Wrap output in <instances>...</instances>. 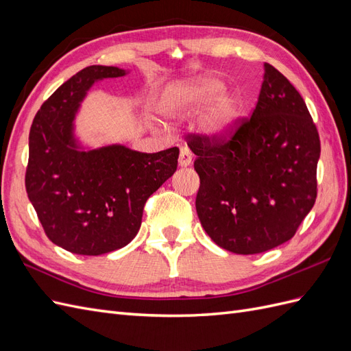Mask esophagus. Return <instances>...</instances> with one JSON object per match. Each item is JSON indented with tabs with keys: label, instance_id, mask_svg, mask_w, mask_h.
<instances>
[{
	"label": "esophagus",
	"instance_id": "1",
	"mask_svg": "<svg viewBox=\"0 0 351 351\" xmlns=\"http://www.w3.org/2000/svg\"><path fill=\"white\" fill-rule=\"evenodd\" d=\"M192 152H190V149L187 146H182V149H180V156H178V164L182 167H189L190 164H192Z\"/></svg>",
	"mask_w": 351,
	"mask_h": 351
}]
</instances>
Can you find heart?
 <instances>
[{
  "label": "heart",
  "mask_w": 351,
  "mask_h": 351,
  "mask_svg": "<svg viewBox=\"0 0 351 351\" xmlns=\"http://www.w3.org/2000/svg\"><path fill=\"white\" fill-rule=\"evenodd\" d=\"M202 125L209 134H221L228 130L236 117V99L227 89H219L215 79H200L192 88L182 92L171 102L184 105L189 108H200L210 97Z\"/></svg>",
  "instance_id": "b5f03b06"
}]
</instances>
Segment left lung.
I'll use <instances>...</instances> for the list:
<instances>
[{
    "label": "left lung",
    "instance_id": "8db88e82",
    "mask_svg": "<svg viewBox=\"0 0 351 351\" xmlns=\"http://www.w3.org/2000/svg\"><path fill=\"white\" fill-rule=\"evenodd\" d=\"M250 117L221 134L189 133L200 178L196 212L219 247L256 254L289 241L313 208L321 141L302 95L263 64Z\"/></svg>",
    "mask_w": 351,
    "mask_h": 351
}]
</instances>
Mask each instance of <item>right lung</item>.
Masks as SVG:
<instances>
[{
    "mask_svg": "<svg viewBox=\"0 0 351 351\" xmlns=\"http://www.w3.org/2000/svg\"><path fill=\"white\" fill-rule=\"evenodd\" d=\"M125 71L89 66L42 104L29 133L25 184L47 237L76 254L98 256L129 244L146 200L177 169L178 147L143 154L121 145L77 151L71 125L80 101L99 79Z\"/></svg>",
    "mask_w": 351,
    "mask_h": 351,
    "instance_id": "add662e5",
    "label": "right lung"
}]
</instances>
